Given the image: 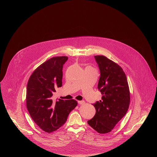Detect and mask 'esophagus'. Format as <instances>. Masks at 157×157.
I'll return each mask as SVG.
<instances>
[{
  "instance_id": "obj_1",
  "label": "esophagus",
  "mask_w": 157,
  "mask_h": 157,
  "mask_svg": "<svg viewBox=\"0 0 157 157\" xmlns=\"http://www.w3.org/2000/svg\"><path fill=\"white\" fill-rule=\"evenodd\" d=\"M78 103L79 104L83 105L85 104V101H78Z\"/></svg>"
}]
</instances>
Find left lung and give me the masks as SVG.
<instances>
[{
    "mask_svg": "<svg viewBox=\"0 0 157 157\" xmlns=\"http://www.w3.org/2000/svg\"><path fill=\"white\" fill-rule=\"evenodd\" d=\"M100 71L98 89L102 97L94 106L96 113L88 124L99 134L112 131L127 113L130 94L127 77L122 67L102 55L95 56Z\"/></svg>",
    "mask_w": 157,
    "mask_h": 157,
    "instance_id": "8db88e82",
    "label": "left lung"
}]
</instances>
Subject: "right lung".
I'll use <instances>...</instances> for the list:
<instances>
[{"label": "right lung", "mask_w": 157, "mask_h": 157, "mask_svg": "<svg viewBox=\"0 0 157 157\" xmlns=\"http://www.w3.org/2000/svg\"><path fill=\"white\" fill-rule=\"evenodd\" d=\"M67 56L53 57L34 71L26 90V106L31 118L45 132L51 133L62 127L78 104L74 99L53 101L56 88L62 85L63 65Z\"/></svg>", "instance_id": "obj_1"}]
</instances>
